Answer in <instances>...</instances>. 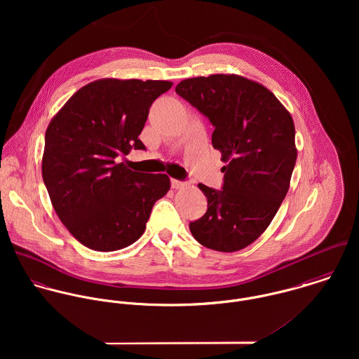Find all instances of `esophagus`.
Returning <instances> with one entry per match:
<instances>
[{
    "instance_id": "34e87169",
    "label": "esophagus",
    "mask_w": 359,
    "mask_h": 359,
    "mask_svg": "<svg viewBox=\"0 0 359 359\" xmlns=\"http://www.w3.org/2000/svg\"><path fill=\"white\" fill-rule=\"evenodd\" d=\"M171 187H172V189H184V188L188 187V184L187 182H181L178 180H171Z\"/></svg>"
}]
</instances>
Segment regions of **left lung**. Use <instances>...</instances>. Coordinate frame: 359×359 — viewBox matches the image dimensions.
<instances>
[{"mask_svg": "<svg viewBox=\"0 0 359 359\" xmlns=\"http://www.w3.org/2000/svg\"><path fill=\"white\" fill-rule=\"evenodd\" d=\"M175 91L208 117L212 148L226 164L221 191L198 185L207 211L189 229L211 250H242L264 233L289 191L297 158L292 114L266 87L233 73L185 79Z\"/></svg>", "mask_w": 359, "mask_h": 359, "instance_id": "obj_1", "label": "left lung"}]
</instances>
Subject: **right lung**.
Here are the masks:
<instances>
[{
    "label": "right lung",
    "mask_w": 359,
    "mask_h": 359,
    "mask_svg": "<svg viewBox=\"0 0 359 359\" xmlns=\"http://www.w3.org/2000/svg\"><path fill=\"white\" fill-rule=\"evenodd\" d=\"M165 80L100 79L76 91L52 117L43 180L55 212L86 248L114 252L145 232L154 203L170 191L165 174L133 171L118 154L145 149L138 138Z\"/></svg>",
    "instance_id": "right-lung-1"
}]
</instances>
